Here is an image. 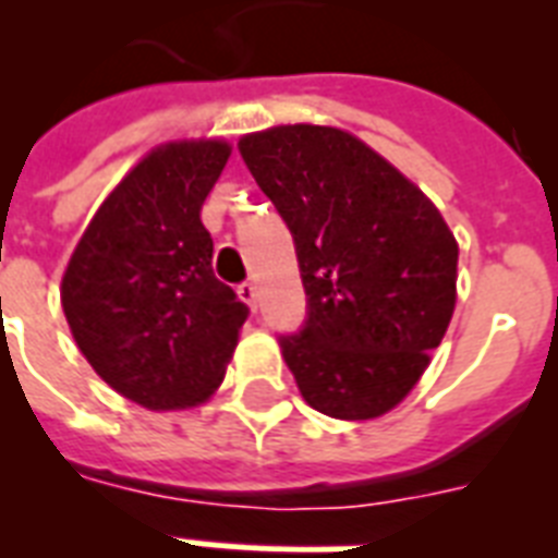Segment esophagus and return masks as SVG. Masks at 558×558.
I'll return each instance as SVG.
<instances>
[{
  "instance_id": "34e87169",
  "label": "esophagus",
  "mask_w": 558,
  "mask_h": 558,
  "mask_svg": "<svg viewBox=\"0 0 558 558\" xmlns=\"http://www.w3.org/2000/svg\"><path fill=\"white\" fill-rule=\"evenodd\" d=\"M236 295H240V301H245V304L252 306V310H257V298H260V292H257V283L245 280V283H240V289H236Z\"/></svg>"
}]
</instances>
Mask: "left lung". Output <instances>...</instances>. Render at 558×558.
Masks as SVG:
<instances>
[{"instance_id":"1","label":"left lung","mask_w":558,"mask_h":558,"mask_svg":"<svg viewBox=\"0 0 558 558\" xmlns=\"http://www.w3.org/2000/svg\"><path fill=\"white\" fill-rule=\"evenodd\" d=\"M240 153L295 236L310 318L280 350L306 405L362 423L432 365L458 304V240L420 187L348 130L280 124Z\"/></svg>"}]
</instances>
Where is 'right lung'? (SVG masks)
Masks as SVG:
<instances>
[{"mask_svg":"<svg viewBox=\"0 0 558 558\" xmlns=\"http://www.w3.org/2000/svg\"><path fill=\"white\" fill-rule=\"evenodd\" d=\"M228 156L226 138L153 147L100 202L60 280L65 322L92 371L147 411L208 402L248 315L214 275L202 226Z\"/></svg>","mask_w":558,"mask_h":558,"instance_id":"1","label":"right lung"}]
</instances>
